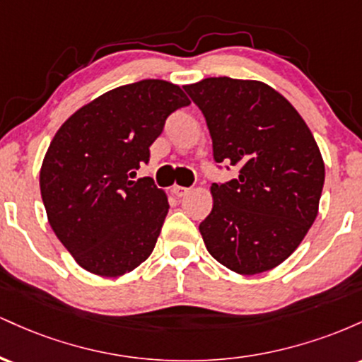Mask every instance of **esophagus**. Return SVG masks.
I'll list each match as a JSON object with an SVG mask.
<instances>
[{"label": "esophagus", "instance_id": "obj_1", "mask_svg": "<svg viewBox=\"0 0 362 362\" xmlns=\"http://www.w3.org/2000/svg\"><path fill=\"white\" fill-rule=\"evenodd\" d=\"M172 192L177 195V197H184V195H187L190 192V189L189 187H182V185H173V189H172Z\"/></svg>", "mask_w": 362, "mask_h": 362}]
</instances>
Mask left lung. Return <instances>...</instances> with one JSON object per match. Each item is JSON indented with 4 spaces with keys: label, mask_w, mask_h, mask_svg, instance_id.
Returning <instances> with one entry per match:
<instances>
[{
    "label": "left lung",
    "mask_w": 362,
    "mask_h": 362,
    "mask_svg": "<svg viewBox=\"0 0 362 362\" xmlns=\"http://www.w3.org/2000/svg\"><path fill=\"white\" fill-rule=\"evenodd\" d=\"M184 88L204 114L216 163L238 168L233 180L211 185L213 211L199 224L207 252L243 276L271 271L318 214L325 165L317 141L262 81L219 76Z\"/></svg>",
    "instance_id": "obj_1"
}]
</instances>
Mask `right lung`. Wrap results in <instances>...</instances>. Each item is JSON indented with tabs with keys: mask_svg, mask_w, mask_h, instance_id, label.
Instances as JSON below:
<instances>
[{
	"mask_svg": "<svg viewBox=\"0 0 362 362\" xmlns=\"http://www.w3.org/2000/svg\"><path fill=\"white\" fill-rule=\"evenodd\" d=\"M190 103L180 86L143 80L107 91L66 120L40 168L49 224L85 271L119 277L151 255L167 194L136 177L172 112Z\"/></svg>",
	"mask_w": 362,
	"mask_h": 362,
	"instance_id": "1",
	"label": "right lung"
}]
</instances>
